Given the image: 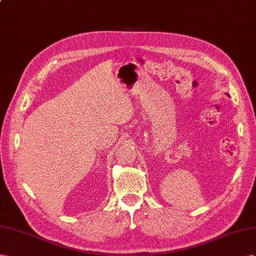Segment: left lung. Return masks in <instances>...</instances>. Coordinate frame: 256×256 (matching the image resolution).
<instances>
[{
  "label": "left lung",
  "mask_w": 256,
  "mask_h": 256,
  "mask_svg": "<svg viewBox=\"0 0 256 256\" xmlns=\"http://www.w3.org/2000/svg\"><path fill=\"white\" fill-rule=\"evenodd\" d=\"M226 94H228V93H226Z\"/></svg>",
  "instance_id": "obj_1"
}]
</instances>
